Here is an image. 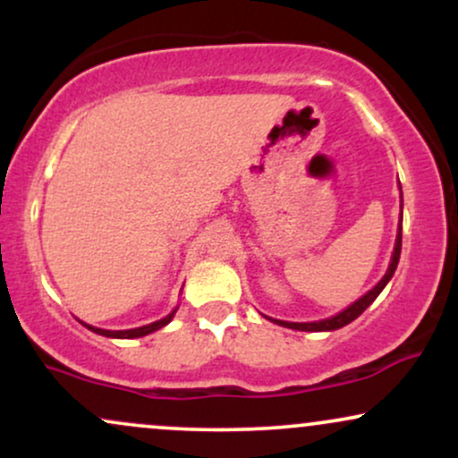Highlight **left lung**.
Here are the masks:
<instances>
[{
	"mask_svg": "<svg viewBox=\"0 0 458 458\" xmlns=\"http://www.w3.org/2000/svg\"><path fill=\"white\" fill-rule=\"evenodd\" d=\"M401 247H403V199H401V224H398V234H396V245H394L392 262H390V267H387L386 276L381 277V282L377 284L372 291H368L364 297H360L355 303H351L349 308L343 310V312L335 314V317H331V318L314 320V323H288V320H276V318H271V320L273 323L282 325V327L299 329V331H334V329L344 327V325H349L351 320H355L357 317H360V314L364 312V310L370 306L377 297H379V293L386 288V284L392 280L394 271H396V267H398V259H401Z\"/></svg>",
	"mask_w": 458,
	"mask_h": 458,
	"instance_id": "8db88e82",
	"label": "left lung"
}]
</instances>
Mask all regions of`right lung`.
<instances>
[{
    "label": "right lung",
    "instance_id": "right-lung-1",
    "mask_svg": "<svg viewBox=\"0 0 458 458\" xmlns=\"http://www.w3.org/2000/svg\"><path fill=\"white\" fill-rule=\"evenodd\" d=\"M174 314H176V310H174V312H172V314H167L165 318L155 320V323L144 325V327H138V329L109 331V329H98V327H92V325H86V327H88V329H92L94 334H98V335H107V338H141V335H148V334H152V331H157V329L165 327V325L170 323L172 318H174Z\"/></svg>",
    "mask_w": 458,
    "mask_h": 458
}]
</instances>
